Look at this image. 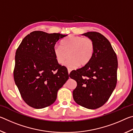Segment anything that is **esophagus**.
Wrapping results in <instances>:
<instances>
[{
	"label": "esophagus",
	"mask_w": 133,
	"mask_h": 133,
	"mask_svg": "<svg viewBox=\"0 0 133 133\" xmlns=\"http://www.w3.org/2000/svg\"><path fill=\"white\" fill-rule=\"evenodd\" d=\"M67 70H68V73H69V74H70V72H71V69H67Z\"/></svg>",
	"instance_id": "34e87169"
}]
</instances>
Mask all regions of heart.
I'll use <instances>...</instances> for the list:
<instances>
[{
    "label": "heart",
    "instance_id": "obj_1",
    "mask_svg": "<svg viewBox=\"0 0 133 133\" xmlns=\"http://www.w3.org/2000/svg\"><path fill=\"white\" fill-rule=\"evenodd\" d=\"M95 45L93 40L89 37L69 36L61 42V46L53 48V54L58 63L63 64L69 68H76L79 65L84 66L93 58Z\"/></svg>",
    "mask_w": 133,
    "mask_h": 133
}]
</instances>
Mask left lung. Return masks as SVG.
<instances>
[{"instance_id": "8db88e82", "label": "left lung", "mask_w": 133, "mask_h": 133, "mask_svg": "<svg viewBox=\"0 0 133 133\" xmlns=\"http://www.w3.org/2000/svg\"><path fill=\"white\" fill-rule=\"evenodd\" d=\"M82 35L93 40L95 50L88 64L70 73V77L77 82L73 97L81 106L96 109L107 102L116 86L117 57L110 42L101 33L89 31Z\"/></svg>"}]
</instances>
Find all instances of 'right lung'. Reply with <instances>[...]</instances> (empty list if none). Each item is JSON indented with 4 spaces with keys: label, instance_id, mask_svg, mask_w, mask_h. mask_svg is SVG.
Segmentation results:
<instances>
[{
    "label": "right lung",
    "instance_id": "obj_1",
    "mask_svg": "<svg viewBox=\"0 0 133 133\" xmlns=\"http://www.w3.org/2000/svg\"><path fill=\"white\" fill-rule=\"evenodd\" d=\"M66 36L34 31L17 49L13 77L29 106L39 109L52 104L58 90L69 79L67 68L58 63L53 54L56 42Z\"/></svg>",
    "mask_w": 133,
    "mask_h": 133
}]
</instances>
